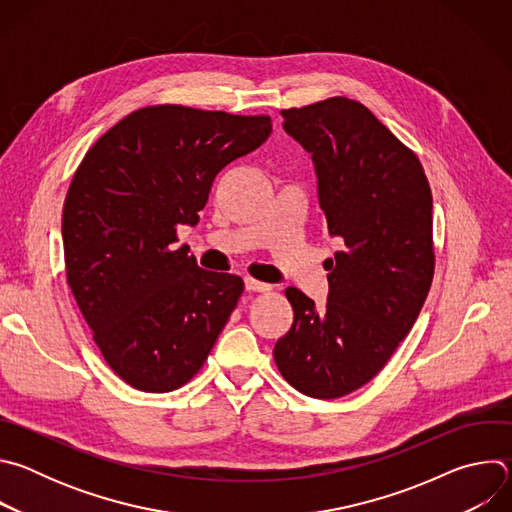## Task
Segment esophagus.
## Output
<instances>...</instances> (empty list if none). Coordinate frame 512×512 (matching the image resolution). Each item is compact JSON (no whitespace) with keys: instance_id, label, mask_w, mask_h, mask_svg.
Returning <instances> with one entry per match:
<instances>
[{"instance_id":"obj_1","label":"esophagus","mask_w":512,"mask_h":512,"mask_svg":"<svg viewBox=\"0 0 512 512\" xmlns=\"http://www.w3.org/2000/svg\"><path fill=\"white\" fill-rule=\"evenodd\" d=\"M245 287H247V291H259V294H265V291L271 289V285H267V283H263V281H257V279H253V277H247V279H245Z\"/></svg>"}]
</instances>
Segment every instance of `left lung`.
<instances>
[{"label": "left lung", "instance_id": "1", "mask_svg": "<svg viewBox=\"0 0 512 512\" xmlns=\"http://www.w3.org/2000/svg\"><path fill=\"white\" fill-rule=\"evenodd\" d=\"M281 115L312 154L320 206L344 251L324 263V310L285 289L294 324L273 358L300 393L338 399L379 375L423 308L435 269L431 188L415 152L358 101L330 97Z\"/></svg>", "mask_w": 512, "mask_h": 512}]
</instances>
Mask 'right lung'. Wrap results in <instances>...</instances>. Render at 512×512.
Segmentation results:
<instances>
[{
  "instance_id": "right-lung-1",
  "label": "right lung",
  "mask_w": 512,
  "mask_h": 512,
  "mask_svg": "<svg viewBox=\"0 0 512 512\" xmlns=\"http://www.w3.org/2000/svg\"><path fill=\"white\" fill-rule=\"evenodd\" d=\"M269 115L184 105L137 109L85 154L66 192V283L111 371L137 391L186 385L229 322L245 283L174 249L216 174L257 150Z\"/></svg>"
}]
</instances>
